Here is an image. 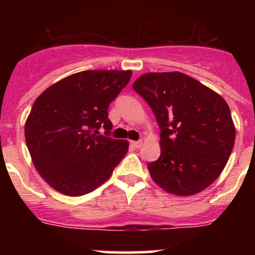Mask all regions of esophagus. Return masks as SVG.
<instances>
[{
	"label": "esophagus",
	"instance_id": "34e87169",
	"mask_svg": "<svg viewBox=\"0 0 255 255\" xmlns=\"http://www.w3.org/2000/svg\"><path fill=\"white\" fill-rule=\"evenodd\" d=\"M132 144V146H134V148H140L142 146V140H133V142H130Z\"/></svg>",
	"mask_w": 255,
	"mask_h": 255
}]
</instances>
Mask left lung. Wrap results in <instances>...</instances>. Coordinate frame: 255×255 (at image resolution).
I'll use <instances>...</instances> for the list:
<instances>
[{
  "mask_svg": "<svg viewBox=\"0 0 255 255\" xmlns=\"http://www.w3.org/2000/svg\"><path fill=\"white\" fill-rule=\"evenodd\" d=\"M133 90L145 100L160 129V156L148 164L154 181L170 194L190 196L222 173L235 145L227 102L182 73H148Z\"/></svg>",
  "mask_w": 255,
  "mask_h": 255,
  "instance_id": "8db88e82",
  "label": "left lung"
}]
</instances>
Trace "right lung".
Instances as JSON below:
<instances>
[{
    "instance_id": "right-lung-1",
    "label": "right lung",
    "mask_w": 255,
    "mask_h": 255,
    "mask_svg": "<svg viewBox=\"0 0 255 255\" xmlns=\"http://www.w3.org/2000/svg\"><path fill=\"white\" fill-rule=\"evenodd\" d=\"M130 75V70L81 71L35 100L25 122V142L38 173L56 191L68 196L94 191L126 155L127 140L111 138L109 106Z\"/></svg>"
}]
</instances>
